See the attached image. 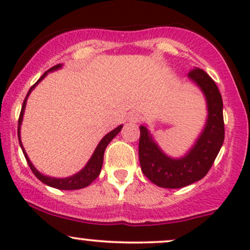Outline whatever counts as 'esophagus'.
I'll list each match as a JSON object with an SVG mask.
<instances>
[{
  "label": "esophagus",
  "mask_w": 250,
  "mask_h": 250,
  "mask_svg": "<svg viewBox=\"0 0 250 250\" xmlns=\"http://www.w3.org/2000/svg\"><path fill=\"white\" fill-rule=\"evenodd\" d=\"M141 119H142V116L139 114V112H133V114L129 115V121H130V122L138 123V122H140V121H141Z\"/></svg>",
  "instance_id": "1"
}]
</instances>
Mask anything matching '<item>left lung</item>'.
Listing matches in <instances>:
<instances>
[{
	"instance_id": "1",
	"label": "left lung",
	"mask_w": 250,
	"mask_h": 250,
	"mask_svg": "<svg viewBox=\"0 0 250 250\" xmlns=\"http://www.w3.org/2000/svg\"><path fill=\"white\" fill-rule=\"evenodd\" d=\"M188 77L201 86L208 101V122L201 138L183 159H171L156 146L147 128L140 127L139 159L144 174L155 185L179 188L198 182L215 163L224 141L223 101L213 79L202 68H192Z\"/></svg>"
}]
</instances>
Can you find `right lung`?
<instances>
[{"instance_id":"add662e5","label":"right lung","mask_w":250,"mask_h":250,"mask_svg":"<svg viewBox=\"0 0 250 250\" xmlns=\"http://www.w3.org/2000/svg\"><path fill=\"white\" fill-rule=\"evenodd\" d=\"M60 67V64L56 65V66L51 67L48 71H53V70H57V68ZM47 71V72H48ZM47 72L43 73L42 76L40 77L39 81L37 82L35 84L32 85V87L29 89L28 94H27L26 98H24L23 101V104H22V108H21V112H20V116H19V127H18V138H19V142H20V146L22 148V152L24 154V158H26L27 160V164H28V166L31 167L32 172L34 173L35 177L38 178V179L40 180V182H42L43 184H46V185L48 186H52V188H59V190H78V188H86V186H89L90 184H91L96 178L98 177L101 173V168H102V165H103V155H104V150H105L106 146L109 145V142L111 141L112 139L115 138V136L117 135V134L120 133V130L122 129V125H119V127L116 128V129L111 130L110 133L106 134L104 138L101 140V142L98 144L97 148L95 149V153L92 154L91 159L89 160V163L86 164V166L84 167L83 169H82L79 173H77L75 175H72V177L70 178H64V179H58V178H51V177H46V175H42L40 173V172H38L37 169H35V167L32 165V163L29 161L28 156H27L26 152H24L23 147H22V144H21V140H20V125H21V121H22V116H23V111H24V106H26V100L27 97H28L29 92L32 91L33 87L35 86L41 79L43 78L46 75H47Z\"/></svg>"}]
</instances>
